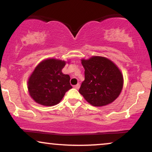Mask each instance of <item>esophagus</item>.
<instances>
[{"label":"esophagus","mask_w":152,"mask_h":152,"mask_svg":"<svg viewBox=\"0 0 152 152\" xmlns=\"http://www.w3.org/2000/svg\"><path fill=\"white\" fill-rule=\"evenodd\" d=\"M80 84H77V85L74 86V88H75V89H78L80 88Z\"/></svg>","instance_id":"34e87169"}]
</instances>
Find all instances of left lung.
I'll use <instances>...</instances> for the list:
<instances>
[{"label":"left lung","mask_w":152,"mask_h":152,"mask_svg":"<svg viewBox=\"0 0 152 152\" xmlns=\"http://www.w3.org/2000/svg\"><path fill=\"white\" fill-rule=\"evenodd\" d=\"M85 68V81L79 89L87 102L94 106L109 104L121 92L123 77L118 67L110 60L93 56L82 60Z\"/></svg>","instance_id":"8db88e82"}]
</instances>
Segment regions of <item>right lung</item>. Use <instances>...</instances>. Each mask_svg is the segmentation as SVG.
I'll use <instances>...</instances> for the list:
<instances>
[{"label":"right lung","mask_w":152,"mask_h":152,"mask_svg":"<svg viewBox=\"0 0 152 152\" xmlns=\"http://www.w3.org/2000/svg\"><path fill=\"white\" fill-rule=\"evenodd\" d=\"M65 65V61L50 58L37 65L28 81L29 94L37 103L43 106H54L72 89L70 76L62 72Z\"/></svg>","instance_id":"right-lung-1"}]
</instances>
